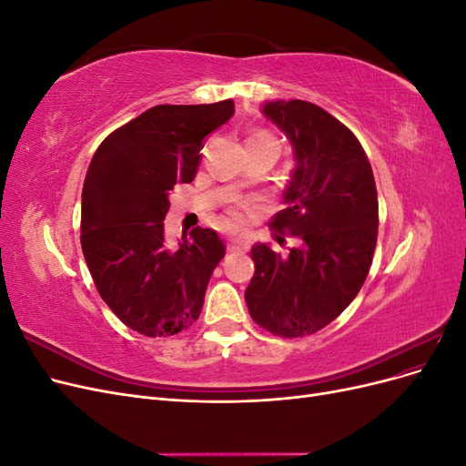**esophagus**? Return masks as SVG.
<instances>
[{
  "label": "esophagus",
  "instance_id": "34e87169",
  "mask_svg": "<svg viewBox=\"0 0 466 466\" xmlns=\"http://www.w3.org/2000/svg\"><path fill=\"white\" fill-rule=\"evenodd\" d=\"M247 247H245V243L243 241H238V238H235V241H231L229 245H228V250L229 252H233V255H237V252H243Z\"/></svg>",
  "mask_w": 466,
  "mask_h": 466
}]
</instances>
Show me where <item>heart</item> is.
I'll list each match as a JSON object with an SVG mask.
<instances>
[{"label": "heart", "instance_id": "b5f03b06", "mask_svg": "<svg viewBox=\"0 0 466 466\" xmlns=\"http://www.w3.org/2000/svg\"><path fill=\"white\" fill-rule=\"evenodd\" d=\"M248 142H268V144H274V146H278L276 137H274V136H270L268 132H258V134H255L252 137H248Z\"/></svg>", "mask_w": 466, "mask_h": 466}]
</instances>
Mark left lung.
Listing matches in <instances>:
<instances>
[{"mask_svg":"<svg viewBox=\"0 0 466 466\" xmlns=\"http://www.w3.org/2000/svg\"><path fill=\"white\" fill-rule=\"evenodd\" d=\"M262 112L286 134L298 161L284 192L286 209L270 225L298 237L299 245L289 257L264 243L252 247L257 270L245 301L268 332L301 338L330 324L368 278L377 245V188L358 137L327 110L293 98L266 103Z\"/></svg>","mask_w":466,"mask_h":466,"instance_id":"obj_1","label":"left lung"}]
</instances>
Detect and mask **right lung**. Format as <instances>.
<instances>
[{
    "instance_id": "1",
    "label": "right lung",
    "mask_w": 466,
    "mask_h": 466,
    "mask_svg": "<svg viewBox=\"0 0 466 466\" xmlns=\"http://www.w3.org/2000/svg\"><path fill=\"white\" fill-rule=\"evenodd\" d=\"M235 112L214 105H157L105 137L81 194V248L98 295L126 327L173 336L198 320L206 288L225 247L196 228L165 245L168 192L192 182L208 134Z\"/></svg>"
}]
</instances>
